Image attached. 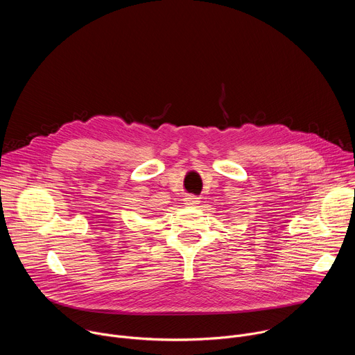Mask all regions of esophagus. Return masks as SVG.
I'll return each instance as SVG.
<instances>
[{
    "label": "esophagus",
    "mask_w": 355,
    "mask_h": 355,
    "mask_svg": "<svg viewBox=\"0 0 355 355\" xmlns=\"http://www.w3.org/2000/svg\"><path fill=\"white\" fill-rule=\"evenodd\" d=\"M198 202H199V198L195 196V195H187V196L184 198V204H185L187 207H196Z\"/></svg>",
    "instance_id": "1"
}]
</instances>
